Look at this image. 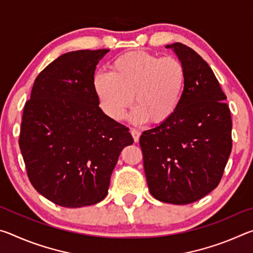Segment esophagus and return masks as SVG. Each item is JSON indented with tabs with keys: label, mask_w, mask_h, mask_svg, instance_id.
<instances>
[{
	"label": "esophagus",
	"mask_w": 253,
	"mask_h": 253,
	"mask_svg": "<svg viewBox=\"0 0 253 253\" xmlns=\"http://www.w3.org/2000/svg\"><path fill=\"white\" fill-rule=\"evenodd\" d=\"M130 134H131V136H132V138H134V142H135V143H138L139 137H140V131L135 129V128H131V129H130Z\"/></svg>",
	"instance_id": "1"
}]
</instances>
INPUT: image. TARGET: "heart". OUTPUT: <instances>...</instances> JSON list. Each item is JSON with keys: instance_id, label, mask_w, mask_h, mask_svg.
<instances>
[{"instance_id": "1", "label": "heart", "mask_w": 253, "mask_h": 253, "mask_svg": "<svg viewBox=\"0 0 253 253\" xmlns=\"http://www.w3.org/2000/svg\"><path fill=\"white\" fill-rule=\"evenodd\" d=\"M186 84V69L175 57L135 51L118 57L111 72H97L93 88L105 113L122 121L135 98V123L163 124L176 113Z\"/></svg>"}]
</instances>
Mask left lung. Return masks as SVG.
<instances>
[{"label": "left lung", "mask_w": 253, "mask_h": 253, "mask_svg": "<svg viewBox=\"0 0 253 253\" xmlns=\"http://www.w3.org/2000/svg\"><path fill=\"white\" fill-rule=\"evenodd\" d=\"M166 48L185 67V89L172 118L145 130L139 145L151 194L183 205L219 185L232 149V121L226 96L202 57L178 42Z\"/></svg>", "instance_id": "left-lung-1"}]
</instances>
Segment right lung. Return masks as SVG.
Instances as JSON below:
<instances>
[{
  "mask_svg": "<svg viewBox=\"0 0 253 253\" xmlns=\"http://www.w3.org/2000/svg\"><path fill=\"white\" fill-rule=\"evenodd\" d=\"M108 51L60 55L38 75L24 105L19 145L28 177L60 207L104 200L121 152L134 143L129 129L100 109L93 88L96 66Z\"/></svg>",
  "mask_w": 253,
  "mask_h": 253,
  "instance_id": "right-lung-1",
  "label": "right lung"
}]
</instances>
